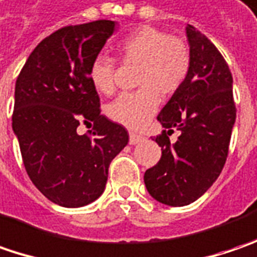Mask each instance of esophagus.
Returning <instances> with one entry per match:
<instances>
[{
  "mask_svg": "<svg viewBox=\"0 0 257 257\" xmlns=\"http://www.w3.org/2000/svg\"><path fill=\"white\" fill-rule=\"evenodd\" d=\"M142 140H144V137H142V135L134 134V132H131V134H129V144H131V145H135V144H138V142H141Z\"/></svg>",
  "mask_w": 257,
  "mask_h": 257,
  "instance_id": "obj_1",
  "label": "esophagus"
}]
</instances>
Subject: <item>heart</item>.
Masks as SVG:
<instances>
[{
	"mask_svg": "<svg viewBox=\"0 0 257 257\" xmlns=\"http://www.w3.org/2000/svg\"><path fill=\"white\" fill-rule=\"evenodd\" d=\"M119 60L137 66L135 92L123 93L106 107L107 116L132 129L144 126L160 105V95H174L191 67V51L187 41L164 30L142 26L128 33L116 44ZM115 60L99 54L89 66V80L102 95L115 92Z\"/></svg>",
	"mask_w": 257,
	"mask_h": 257,
	"instance_id": "heart-1",
	"label": "heart"
}]
</instances>
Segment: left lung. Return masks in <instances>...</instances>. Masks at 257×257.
Masks as SVG:
<instances>
[{
  "mask_svg": "<svg viewBox=\"0 0 257 257\" xmlns=\"http://www.w3.org/2000/svg\"><path fill=\"white\" fill-rule=\"evenodd\" d=\"M185 30L191 51L190 73L158 115L169 131L164 129L155 138L161 160L144 175L148 193L173 207L195 201L217 180L236 120L229 64L201 31L190 24ZM174 128L182 134L171 144L168 135Z\"/></svg>",
  "mask_w": 257,
  "mask_h": 257,
  "instance_id": "1",
  "label": "left lung"
}]
</instances>
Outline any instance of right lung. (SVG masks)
<instances>
[{
  "mask_svg": "<svg viewBox=\"0 0 257 257\" xmlns=\"http://www.w3.org/2000/svg\"><path fill=\"white\" fill-rule=\"evenodd\" d=\"M115 23L66 26L41 40L16 83L13 129L30 180L50 201L82 207L105 190L112 160L126 147V129L100 113L89 66ZM82 123L92 129L77 132Z\"/></svg>",
  "mask_w": 257,
  "mask_h": 257,
  "instance_id": "right-lung-1",
  "label": "right lung"
}]
</instances>
